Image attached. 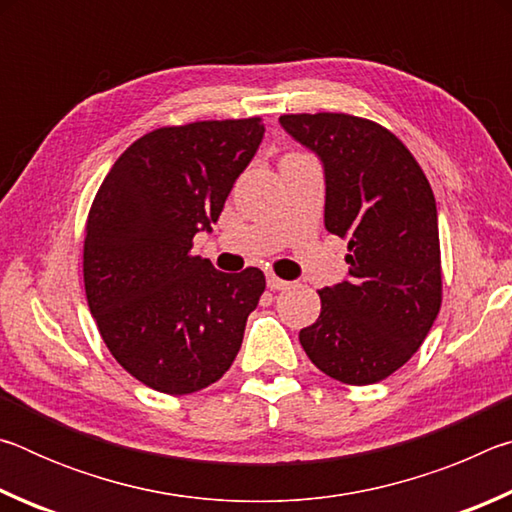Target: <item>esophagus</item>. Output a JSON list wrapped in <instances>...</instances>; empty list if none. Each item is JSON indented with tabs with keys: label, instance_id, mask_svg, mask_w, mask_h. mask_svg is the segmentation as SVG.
<instances>
[{
	"label": "esophagus",
	"instance_id": "obj_1",
	"mask_svg": "<svg viewBox=\"0 0 512 512\" xmlns=\"http://www.w3.org/2000/svg\"><path fill=\"white\" fill-rule=\"evenodd\" d=\"M266 284H268V289H271V291H284V289L291 287V282L282 280V277H277L273 273L266 275Z\"/></svg>",
	"mask_w": 512,
	"mask_h": 512
}]
</instances>
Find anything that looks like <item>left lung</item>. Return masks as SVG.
I'll return each mask as SVG.
<instances>
[{"instance_id":"obj_1","label":"left lung","mask_w":512,"mask_h":512,"mask_svg":"<svg viewBox=\"0 0 512 512\" xmlns=\"http://www.w3.org/2000/svg\"><path fill=\"white\" fill-rule=\"evenodd\" d=\"M325 171V228L348 239V280L318 291L320 316L300 329L318 370L377 384L409 361L443 302L436 198L411 151L370 119L345 112L282 115Z\"/></svg>"}]
</instances>
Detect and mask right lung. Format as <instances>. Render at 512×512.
<instances>
[{
    "label": "right lung",
    "instance_id": "1",
    "mask_svg": "<svg viewBox=\"0 0 512 512\" xmlns=\"http://www.w3.org/2000/svg\"><path fill=\"white\" fill-rule=\"evenodd\" d=\"M264 137L259 117L164 126L112 164L85 223L83 282L99 334L153 391L219 381L244 341L264 273H221L192 255Z\"/></svg>",
    "mask_w": 512,
    "mask_h": 512
}]
</instances>
